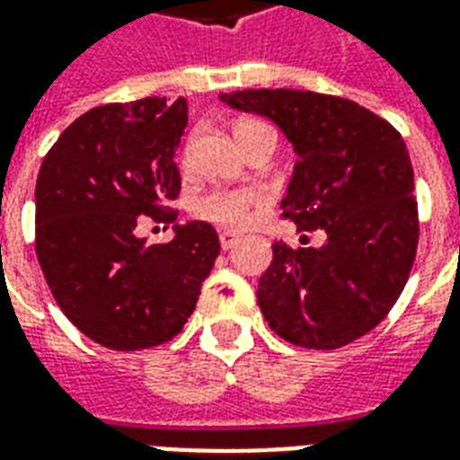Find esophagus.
<instances>
[{"mask_svg": "<svg viewBox=\"0 0 460 460\" xmlns=\"http://www.w3.org/2000/svg\"><path fill=\"white\" fill-rule=\"evenodd\" d=\"M219 241H221V249L229 251L239 243V234H234V231H221Z\"/></svg>", "mask_w": 460, "mask_h": 460, "instance_id": "34e87169", "label": "esophagus"}]
</instances>
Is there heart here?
Returning a JSON list of instances; mask_svg holds the SVG:
<instances>
[{
	"mask_svg": "<svg viewBox=\"0 0 460 460\" xmlns=\"http://www.w3.org/2000/svg\"><path fill=\"white\" fill-rule=\"evenodd\" d=\"M259 128H263V122L241 120L236 122L234 135L241 142L249 132L259 130ZM261 204H263V197L256 190H211L194 199L191 211H194V217L219 224L224 229H241L249 224L251 214L259 209Z\"/></svg>",
	"mask_w": 460,
	"mask_h": 460,
	"instance_id": "heart-1",
	"label": "heart"
}]
</instances>
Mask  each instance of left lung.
Listing matches in <instances>:
<instances>
[{
	"instance_id": "1",
	"label": "left lung",
	"mask_w": 460,
	"mask_h": 460,
	"mask_svg": "<svg viewBox=\"0 0 460 460\" xmlns=\"http://www.w3.org/2000/svg\"><path fill=\"white\" fill-rule=\"evenodd\" d=\"M219 98L279 125L298 155L283 217L328 236L318 249L273 243L256 290L263 318L293 345H349L386 318L416 256L414 170L402 135L338 95L251 88Z\"/></svg>"
}]
</instances>
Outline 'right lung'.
I'll use <instances>...</instances> for the list:
<instances>
[{
  "label": "right lung",
  "mask_w": 460,
  "mask_h": 460,
  "mask_svg": "<svg viewBox=\"0 0 460 460\" xmlns=\"http://www.w3.org/2000/svg\"><path fill=\"white\" fill-rule=\"evenodd\" d=\"M187 101L101 105L74 120L36 180V256L58 308L108 349L172 340L190 318L219 256L207 221L175 224L170 244L134 236L140 216L177 221L174 150Z\"/></svg>",
  "instance_id": "right-lung-1"
}]
</instances>
